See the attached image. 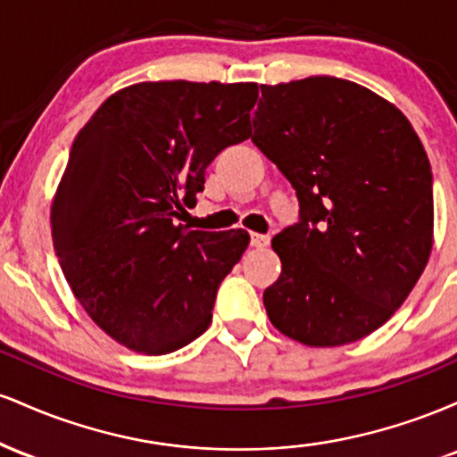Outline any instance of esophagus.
Returning a JSON list of instances; mask_svg holds the SVG:
<instances>
[{
    "label": "esophagus",
    "instance_id": "obj_1",
    "mask_svg": "<svg viewBox=\"0 0 457 457\" xmlns=\"http://www.w3.org/2000/svg\"><path fill=\"white\" fill-rule=\"evenodd\" d=\"M270 243V236L266 234H251V246H258V249H262V246H266Z\"/></svg>",
    "mask_w": 457,
    "mask_h": 457
}]
</instances>
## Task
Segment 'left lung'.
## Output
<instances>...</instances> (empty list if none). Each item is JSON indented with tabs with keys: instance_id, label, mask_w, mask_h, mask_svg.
Masks as SVG:
<instances>
[{
	"instance_id": "obj_1",
	"label": "left lung",
	"mask_w": 457,
	"mask_h": 457,
	"mask_svg": "<svg viewBox=\"0 0 457 457\" xmlns=\"http://www.w3.org/2000/svg\"><path fill=\"white\" fill-rule=\"evenodd\" d=\"M253 141L298 197L272 238L270 322L307 345L365 337L406 301L432 251V167L400 109L337 77L260 86Z\"/></svg>"
}]
</instances>
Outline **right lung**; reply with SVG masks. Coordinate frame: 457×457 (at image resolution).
Returning a JSON list of instances; mask_svg holds the SVG:
<instances>
[{"label": "right lung", "instance_id": "add662e5", "mask_svg": "<svg viewBox=\"0 0 457 457\" xmlns=\"http://www.w3.org/2000/svg\"><path fill=\"white\" fill-rule=\"evenodd\" d=\"M258 83H137L107 98L72 141L51 236L94 322L135 353L170 354L212 320L217 290L249 245L182 214L206 167L249 139Z\"/></svg>", "mask_w": 457, "mask_h": 457}]
</instances>
